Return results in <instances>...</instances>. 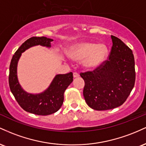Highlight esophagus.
Instances as JSON below:
<instances>
[{
  "label": "esophagus",
  "instance_id": "obj_1",
  "mask_svg": "<svg viewBox=\"0 0 146 146\" xmlns=\"http://www.w3.org/2000/svg\"><path fill=\"white\" fill-rule=\"evenodd\" d=\"M79 76H80V75H79L78 73H73V78H78Z\"/></svg>",
  "mask_w": 146,
  "mask_h": 146
}]
</instances>
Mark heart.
Returning <instances> with one entry per match:
<instances>
[{
    "label": "heart",
    "instance_id": "b5f03b06",
    "mask_svg": "<svg viewBox=\"0 0 146 146\" xmlns=\"http://www.w3.org/2000/svg\"><path fill=\"white\" fill-rule=\"evenodd\" d=\"M68 53L73 60H83V64L86 68L94 69L104 62L108 56V48L104 44L80 42L73 44Z\"/></svg>",
    "mask_w": 146,
    "mask_h": 146
}]
</instances>
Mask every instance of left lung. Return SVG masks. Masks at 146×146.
Masks as SVG:
<instances>
[{"label": "left lung", "instance_id": "8db88e82", "mask_svg": "<svg viewBox=\"0 0 146 146\" xmlns=\"http://www.w3.org/2000/svg\"><path fill=\"white\" fill-rule=\"evenodd\" d=\"M113 41L108 60L93 71L80 73L84 80L83 95L96 110L113 109L124 103L135 86V59L132 50L121 40Z\"/></svg>", "mask_w": 146, "mask_h": 146}]
</instances>
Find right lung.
<instances>
[{"label":"right lung","mask_w":146,"mask_h":146,"mask_svg":"<svg viewBox=\"0 0 146 146\" xmlns=\"http://www.w3.org/2000/svg\"><path fill=\"white\" fill-rule=\"evenodd\" d=\"M53 39L46 37H32L18 48L12 57L9 66V84L15 99L25 111L38 115H48L58 111L64 101V93L73 82V73L58 74L54 77L49 86L40 93H27L22 88L17 75L18 63L22 53L34 46L50 48Z\"/></svg>","instance_id":"right-lung-1"}]
</instances>
